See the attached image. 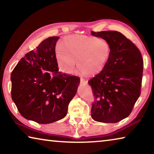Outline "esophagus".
Wrapping results in <instances>:
<instances>
[{
  "label": "esophagus",
  "mask_w": 154,
  "mask_h": 154,
  "mask_svg": "<svg viewBox=\"0 0 154 154\" xmlns=\"http://www.w3.org/2000/svg\"><path fill=\"white\" fill-rule=\"evenodd\" d=\"M80 82H81V83H82V84H83V85H86L87 83H88V81L84 79H83V78H81Z\"/></svg>",
  "instance_id": "1"
}]
</instances>
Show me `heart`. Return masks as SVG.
Returning <instances> with one entry per match:
<instances>
[{
  "label": "heart",
  "mask_w": 154,
  "mask_h": 154,
  "mask_svg": "<svg viewBox=\"0 0 154 154\" xmlns=\"http://www.w3.org/2000/svg\"><path fill=\"white\" fill-rule=\"evenodd\" d=\"M111 48L107 41L93 36H67L55 49V59L59 72L71 75L75 62L83 75L94 77L105 69L110 58Z\"/></svg>",
  "instance_id": "1"
}]
</instances>
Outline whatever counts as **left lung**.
<instances>
[{"label": "left lung", "mask_w": 154, "mask_h": 154, "mask_svg": "<svg viewBox=\"0 0 154 154\" xmlns=\"http://www.w3.org/2000/svg\"><path fill=\"white\" fill-rule=\"evenodd\" d=\"M91 34L107 41L110 58L100 74L88 81L95 96L91 116L103 123H117L131 113L140 94L143 60L131 41L118 31Z\"/></svg>", "instance_id": "obj_1"}]
</instances>
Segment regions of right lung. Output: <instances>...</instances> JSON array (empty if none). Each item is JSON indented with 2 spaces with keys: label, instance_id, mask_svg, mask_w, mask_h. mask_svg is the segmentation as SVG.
I'll list each match as a JSON object with an SVG mask.
<instances>
[{
  "label": "right lung",
  "instance_id": "add662e5",
  "mask_svg": "<svg viewBox=\"0 0 154 154\" xmlns=\"http://www.w3.org/2000/svg\"><path fill=\"white\" fill-rule=\"evenodd\" d=\"M59 36L43 40L21 58L11 75V98L24 118L50 124L66 116L80 79L61 73L55 59Z\"/></svg>",
  "mask_w": 154,
  "mask_h": 154
}]
</instances>
